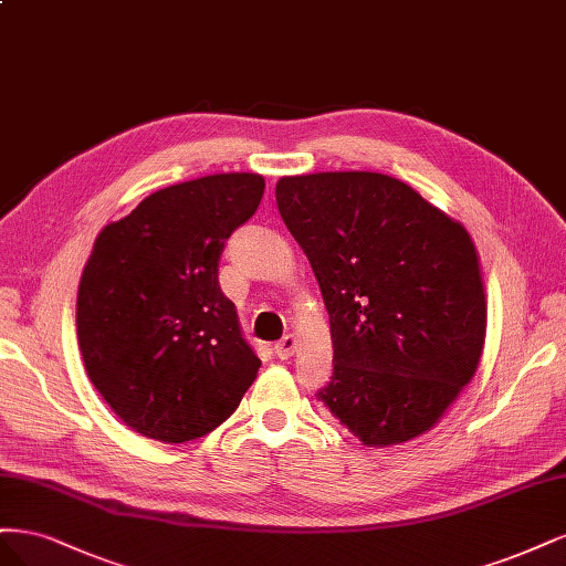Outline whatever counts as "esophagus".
<instances>
[{
    "instance_id": "esophagus-1",
    "label": "esophagus",
    "mask_w": 566,
    "mask_h": 566,
    "mask_svg": "<svg viewBox=\"0 0 566 566\" xmlns=\"http://www.w3.org/2000/svg\"><path fill=\"white\" fill-rule=\"evenodd\" d=\"M296 345H298V340H296V336H291V334H286L277 345H275V355L280 357V359H289L291 355H294V350H296Z\"/></svg>"
}]
</instances>
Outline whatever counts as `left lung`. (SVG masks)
Masks as SVG:
<instances>
[{"mask_svg":"<svg viewBox=\"0 0 566 566\" xmlns=\"http://www.w3.org/2000/svg\"><path fill=\"white\" fill-rule=\"evenodd\" d=\"M275 197L329 313L334 376L317 399L367 447L423 434L484 348L486 298L468 230L374 171L284 176Z\"/></svg>","mask_w":566,"mask_h":566,"instance_id":"left-lung-1","label":"left lung"}]
</instances>
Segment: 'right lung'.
<instances>
[{"mask_svg": "<svg viewBox=\"0 0 566 566\" xmlns=\"http://www.w3.org/2000/svg\"><path fill=\"white\" fill-rule=\"evenodd\" d=\"M259 174H213L105 226L77 291L86 374L132 430L190 442L240 407L261 367L218 284L228 237L256 213Z\"/></svg>", "mask_w": 566, "mask_h": 566, "instance_id": "right-lung-1", "label": "right lung"}]
</instances>
